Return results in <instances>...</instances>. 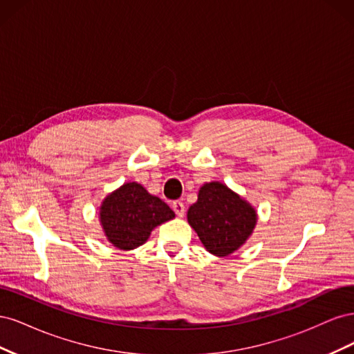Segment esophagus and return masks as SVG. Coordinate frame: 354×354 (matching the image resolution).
Segmentation results:
<instances>
[{
	"instance_id": "1",
	"label": "esophagus",
	"mask_w": 354,
	"mask_h": 354,
	"mask_svg": "<svg viewBox=\"0 0 354 354\" xmlns=\"http://www.w3.org/2000/svg\"><path fill=\"white\" fill-rule=\"evenodd\" d=\"M173 209H174V212L177 214V217H183V216H185V205H183V202H180V201L173 202Z\"/></svg>"
}]
</instances>
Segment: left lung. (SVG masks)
Masks as SVG:
<instances>
[{
    "instance_id": "obj_1",
    "label": "left lung",
    "mask_w": 354,
    "mask_h": 354,
    "mask_svg": "<svg viewBox=\"0 0 354 354\" xmlns=\"http://www.w3.org/2000/svg\"><path fill=\"white\" fill-rule=\"evenodd\" d=\"M187 220L207 251L226 257L236 251L252 233L257 214L227 186L217 181L203 185Z\"/></svg>"
}]
</instances>
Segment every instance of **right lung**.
Wrapping results in <instances>:
<instances>
[{
    "label": "right lung",
    "instance_id": "1",
    "mask_svg": "<svg viewBox=\"0 0 354 354\" xmlns=\"http://www.w3.org/2000/svg\"><path fill=\"white\" fill-rule=\"evenodd\" d=\"M174 211L138 183H127L103 201L100 221L116 248L134 250L143 245L158 224L174 218Z\"/></svg>",
    "mask_w": 354,
    "mask_h": 354
}]
</instances>
